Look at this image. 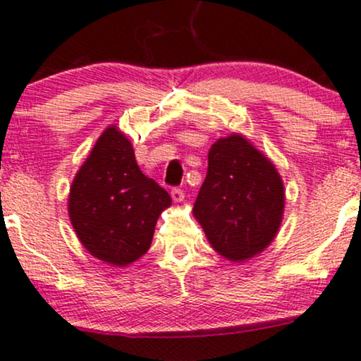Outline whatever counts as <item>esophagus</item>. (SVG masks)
<instances>
[{
	"label": "esophagus",
	"mask_w": 361,
	"mask_h": 361,
	"mask_svg": "<svg viewBox=\"0 0 361 361\" xmlns=\"http://www.w3.org/2000/svg\"><path fill=\"white\" fill-rule=\"evenodd\" d=\"M171 196L176 202H182V201H184V190H182L180 188H173L171 190Z\"/></svg>",
	"instance_id": "1"
}]
</instances>
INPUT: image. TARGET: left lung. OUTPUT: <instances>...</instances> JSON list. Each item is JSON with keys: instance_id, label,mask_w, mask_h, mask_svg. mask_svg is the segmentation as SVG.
Wrapping results in <instances>:
<instances>
[{"instance_id": "1", "label": "left lung", "mask_w": 361, "mask_h": 361, "mask_svg": "<svg viewBox=\"0 0 361 361\" xmlns=\"http://www.w3.org/2000/svg\"><path fill=\"white\" fill-rule=\"evenodd\" d=\"M283 204L277 169L243 135L213 143L192 213L219 255L245 262L264 252L281 228Z\"/></svg>"}]
</instances>
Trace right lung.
<instances>
[{
    "instance_id": "add662e5",
    "label": "right lung",
    "mask_w": 361,
    "mask_h": 361,
    "mask_svg": "<svg viewBox=\"0 0 361 361\" xmlns=\"http://www.w3.org/2000/svg\"><path fill=\"white\" fill-rule=\"evenodd\" d=\"M171 204L167 190L140 171L130 140L109 126L72 180L69 218L92 257L125 267L147 253Z\"/></svg>"
}]
</instances>
